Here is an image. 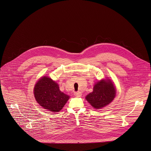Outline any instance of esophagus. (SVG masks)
Instances as JSON below:
<instances>
[{
	"label": "esophagus",
	"instance_id": "1",
	"mask_svg": "<svg viewBox=\"0 0 151 151\" xmlns=\"http://www.w3.org/2000/svg\"><path fill=\"white\" fill-rule=\"evenodd\" d=\"M74 95L76 97H81L82 96V93L80 91H76L74 93Z\"/></svg>",
	"mask_w": 151,
	"mask_h": 151
}]
</instances>
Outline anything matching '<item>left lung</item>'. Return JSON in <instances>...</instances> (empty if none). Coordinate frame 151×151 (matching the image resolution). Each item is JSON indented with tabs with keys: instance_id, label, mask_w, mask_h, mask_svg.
Instances as JSON below:
<instances>
[{
	"instance_id": "8db88e82",
	"label": "left lung",
	"mask_w": 151,
	"mask_h": 151,
	"mask_svg": "<svg viewBox=\"0 0 151 151\" xmlns=\"http://www.w3.org/2000/svg\"><path fill=\"white\" fill-rule=\"evenodd\" d=\"M116 90L110 80H102L96 84L93 91L88 94L86 99L96 109H101L110 104L115 98Z\"/></svg>"
}]
</instances>
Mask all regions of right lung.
<instances>
[{"mask_svg":"<svg viewBox=\"0 0 151 151\" xmlns=\"http://www.w3.org/2000/svg\"><path fill=\"white\" fill-rule=\"evenodd\" d=\"M34 95L40 106L53 112L61 111L69 98L60 90L58 84L46 76L42 78L35 84Z\"/></svg>","mask_w":151,"mask_h":151,"instance_id":"right-lung-1","label":"right lung"}]
</instances>
